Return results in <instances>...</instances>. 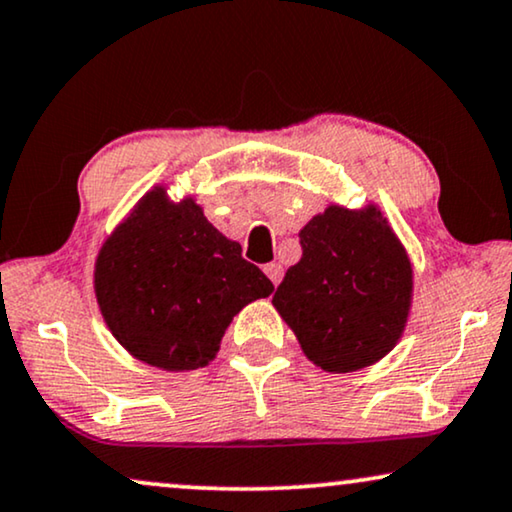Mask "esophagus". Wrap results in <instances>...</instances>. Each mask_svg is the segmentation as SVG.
<instances>
[{"mask_svg": "<svg viewBox=\"0 0 512 512\" xmlns=\"http://www.w3.org/2000/svg\"><path fill=\"white\" fill-rule=\"evenodd\" d=\"M265 275H268V277H270V282L277 286L279 282H282L284 268H282V265H279V263H270V265H265Z\"/></svg>", "mask_w": 512, "mask_h": 512, "instance_id": "esophagus-1", "label": "esophagus"}]
</instances>
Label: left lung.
<instances>
[{
	"label": "left lung",
	"mask_w": 512,
	"mask_h": 512,
	"mask_svg": "<svg viewBox=\"0 0 512 512\" xmlns=\"http://www.w3.org/2000/svg\"><path fill=\"white\" fill-rule=\"evenodd\" d=\"M303 256L272 303L328 373H352L391 352L408 319L412 270L375 207H328L300 230Z\"/></svg>",
	"instance_id": "obj_1"
}]
</instances>
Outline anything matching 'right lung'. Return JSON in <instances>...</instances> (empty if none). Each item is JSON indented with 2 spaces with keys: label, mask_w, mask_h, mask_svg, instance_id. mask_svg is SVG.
<instances>
[{
  "label": "right lung",
  "mask_w": 512,
  "mask_h": 512,
  "mask_svg": "<svg viewBox=\"0 0 512 512\" xmlns=\"http://www.w3.org/2000/svg\"><path fill=\"white\" fill-rule=\"evenodd\" d=\"M275 286L193 200L153 191L104 242L95 293L116 340L165 370L207 366L244 305Z\"/></svg>",
  "instance_id": "add662e5"
}]
</instances>
